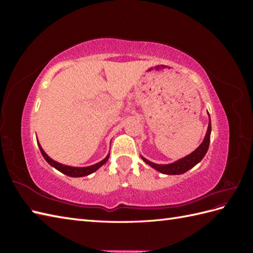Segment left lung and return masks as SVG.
<instances>
[{
  "instance_id": "obj_1",
  "label": "left lung",
  "mask_w": 253,
  "mask_h": 253,
  "mask_svg": "<svg viewBox=\"0 0 253 253\" xmlns=\"http://www.w3.org/2000/svg\"><path fill=\"white\" fill-rule=\"evenodd\" d=\"M210 135H211V121H210V115H209V126H208V129H207L204 141L201 143L200 147H198L194 152L191 153V154H189L188 156L183 157V158L177 160V162L169 164V165H158V164L151 163L150 160L145 159L142 156H141V158L143 159V162L145 164H148L149 166L154 168L155 170H157L158 172L163 173V174H168V175L183 174L185 172L189 171L190 169H192L195 165H197L204 158L207 151H208V149H209Z\"/></svg>"
}]
</instances>
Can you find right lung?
I'll use <instances>...</instances> for the list:
<instances>
[{"mask_svg":"<svg viewBox=\"0 0 253 253\" xmlns=\"http://www.w3.org/2000/svg\"><path fill=\"white\" fill-rule=\"evenodd\" d=\"M38 145H39L40 148V151H41V154L42 156L44 157V159L46 160V162L51 166L55 168V169H57L58 171H60L61 173H63L67 176H71V177H83V176H86V175H89L93 172L97 171L99 168H100L101 166H103L106 162H108V159L110 157V154L106 156L103 160H101V162H99L98 164L96 165H93V166H89V167H82V168H77V167H71V166H65V165H62V164H59L57 162H55V160H52L46 153H45L42 149V147L40 145L39 141H38Z\"/></svg>","mask_w":253,"mask_h":253,"instance_id":"obj_1","label":"right lung"}]
</instances>
